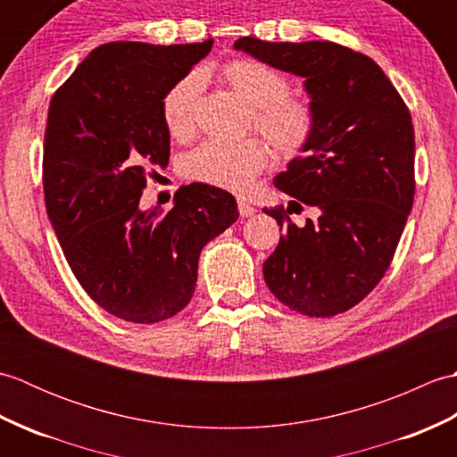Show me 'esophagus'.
I'll use <instances>...</instances> for the list:
<instances>
[{
  "label": "esophagus",
  "mask_w": 457,
  "mask_h": 457,
  "mask_svg": "<svg viewBox=\"0 0 457 457\" xmlns=\"http://www.w3.org/2000/svg\"><path fill=\"white\" fill-rule=\"evenodd\" d=\"M237 210H239V216L241 218H249V216H253V213L257 212V208L251 206V204L245 202V200H239L237 202Z\"/></svg>",
  "instance_id": "34e87169"
}]
</instances>
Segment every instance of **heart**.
I'll use <instances>...</instances> for the list:
<instances>
[{
  "instance_id": "heart-1",
  "label": "heart",
  "mask_w": 457,
  "mask_h": 457,
  "mask_svg": "<svg viewBox=\"0 0 457 457\" xmlns=\"http://www.w3.org/2000/svg\"><path fill=\"white\" fill-rule=\"evenodd\" d=\"M220 79L249 104L251 129H257L278 154L293 159L303 153L318 129L314 102L290 94L288 76L257 58H231L220 68ZM204 74L190 71L164 92L162 121L174 137H188L196 129ZM270 161V147L259 137L239 143L206 141L180 162L187 179L208 187L245 192Z\"/></svg>"
}]
</instances>
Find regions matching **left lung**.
I'll use <instances>...</instances> for the list:
<instances>
[{
  "mask_svg": "<svg viewBox=\"0 0 457 457\" xmlns=\"http://www.w3.org/2000/svg\"><path fill=\"white\" fill-rule=\"evenodd\" d=\"M234 46L304 76L318 113L314 139L275 179L296 202L265 208L285 231L263 265L265 283L300 314H342L385 277L412 210L411 112L373 58L344 45L244 37ZM295 203L312 205L319 220L298 228Z\"/></svg>",
  "mask_w": 457,
  "mask_h": 457,
  "instance_id": "left-lung-1",
  "label": "left lung"
}]
</instances>
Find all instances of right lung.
Returning <instances> with one entry per match:
<instances>
[{
    "instance_id": "1",
    "label": "right lung",
    "mask_w": 457,
    "mask_h": 457,
    "mask_svg": "<svg viewBox=\"0 0 457 457\" xmlns=\"http://www.w3.org/2000/svg\"><path fill=\"white\" fill-rule=\"evenodd\" d=\"M212 45L105 43L48 105V220L76 280L105 312L128 322L179 314L194 295L204 245L239 218L229 192L202 182L180 187L167 213L139 210L153 167L170 157L162 96Z\"/></svg>"
}]
</instances>
